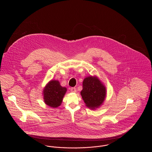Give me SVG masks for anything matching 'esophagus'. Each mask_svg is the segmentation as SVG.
<instances>
[{
    "instance_id": "34e87169",
    "label": "esophagus",
    "mask_w": 152,
    "mask_h": 152,
    "mask_svg": "<svg viewBox=\"0 0 152 152\" xmlns=\"http://www.w3.org/2000/svg\"><path fill=\"white\" fill-rule=\"evenodd\" d=\"M70 90H71V91L72 92H74V93H75V92H76V88H71V89H70Z\"/></svg>"
}]
</instances>
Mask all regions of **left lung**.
Listing matches in <instances>:
<instances>
[{"label": "left lung", "instance_id": "1", "mask_svg": "<svg viewBox=\"0 0 152 152\" xmlns=\"http://www.w3.org/2000/svg\"><path fill=\"white\" fill-rule=\"evenodd\" d=\"M88 108H99L105 100L106 88L96 76H89L83 82V90L80 92Z\"/></svg>", "mask_w": 152, "mask_h": 152}]
</instances>
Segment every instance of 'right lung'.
<instances>
[{
    "mask_svg": "<svg viewBox=\"0 0 152 152\" xmlns=\"http://www.w3.org/2000/svg\"><path fill=\"white\" fill-rule=\"evenodd\" d=\"M66 92L65 87H61L58 80H51L44 88V102L51 108L59 107Z\"/></svg>",
    "mask_w": 152,
    "mask_h": 152,
    "instance_id": "add662e5",
    "label": "right lung"
}]
</instances>
